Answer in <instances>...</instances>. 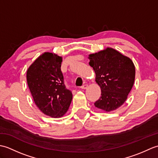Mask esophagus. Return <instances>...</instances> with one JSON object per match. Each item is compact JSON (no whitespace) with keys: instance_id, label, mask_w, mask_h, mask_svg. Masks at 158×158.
<instances>
[{"instance_id":"34e87169","label":"esophagus","mask_w":158,"mask_h":158,"mask_svg":"<svg viewBox=\"0 0 158 158\" xmlns=\"http://www.w3.org/2000/svg\"><path fill=\"white\" fill-rule=\"evenodd\" d=\"M88 84H84V85H83L81 87V89H86L87 88H88Z\"/></svg>"}]
</instances>
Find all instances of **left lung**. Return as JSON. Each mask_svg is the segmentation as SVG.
<instances>
[{
  "label": "left lung",
  "mask_w": 158,
  "mask_h": 158,
  "mask_svg": "<svg viewBox=\"0 0 158 158\" xmlns=\"http://www.w3.org/2000/svg\"><path fill=\"white\" fill-rule=\"evenodd\" d=\"M89 59L101 89V96L95 102V106L108 112L119 108L125 102L135 82L133 62L109 48L90 54Z\"/></svg>",
  "instance_id": "8db88e82"
}]
</instances>
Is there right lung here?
I'll return each mask as SVG.
<instances>
[{
    "label": "right lung",
    "mask_w": 158,
    "mask_h": 158,
    "mask_svg": "<svg viewBox=\"0 0 158 158\" xmlns=\"http://www.w3.org/2000/svg\"><path fill=\"white\" fill-rule=\"evenodd\" d=\"M62 57L45 52L29 67L26 79L35 103L45 115L63 116L71 103L73 94L66 88L61 70Z\"/></svg>",
    "instance_id": "1"
}]
</instances>
